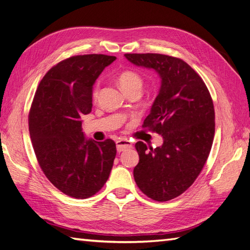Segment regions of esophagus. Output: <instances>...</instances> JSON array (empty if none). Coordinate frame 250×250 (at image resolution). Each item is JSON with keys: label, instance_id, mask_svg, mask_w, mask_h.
Here are the masks:
<instances>
[{"label": "esophagus", "instance_id": "34e87169", "mask_svg": "<svg viewBox=\"0 0 250 250\" xmlns=\"http://www.w3.org/2000/svg\"><path fill=\"white\" fill-rule=\"evenodd\" d=\"M116 148L118 152H123L132 148V143L127 139H119L116 142Z\"/></svg>", "mask_w": 250, "mask_h": 250}]
</instances>
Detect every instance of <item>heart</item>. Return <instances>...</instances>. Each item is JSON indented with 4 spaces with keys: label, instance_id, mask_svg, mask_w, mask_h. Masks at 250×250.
I'll use <instances>...</instances> for the list:
<instances>
[{
    "label": "heart",
    "instance_id": "b5f03b06",
    "mask_svg": "<svg viewBox=\"0 0 250 250\" xmlns=\"http://www.w3.org/2000/svg\"><path fill=\"white\" fill-rule=\"evenodd\" d=\"M118 83L121 89L126 94L127 92L133 91V89H140L143 86V79L137 73L133 70H125L120 73L118 76ZM98 85L94 89V97L96 98L98 96Z\"/></svg>",
    "mask_w": 250,
    "mask_h": 250
}]
</instances>
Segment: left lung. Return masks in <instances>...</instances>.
Returning a JSON list of instances; mask_svg holds the SVG:
<instances>
[{"instance_id":"8db88e82","label":"left lung","mask_w":250,"mask_h":250,"mask_svg":"<svg viewBox=\"0 0 250 250\" xmlns=\"http://www.w3.org/2000/svg\"><path fill=\"white\" fill-rule=\"evenodd\" d=\"M136 66L154 69L161 88L143 127L161 134V146L135 148L139 163L133 174L138 188L157 202L170 201L194 183L214 137V107L195 70L182 59L161 54H125Z\"/></svg>"}]
</instances>
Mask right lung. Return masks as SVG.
Listing matches in <instances>:
<instances>
[{
  "instance_id": "add662e5",
  "label": "right lung",
  "mask_w": 250,
  "mask_h": 250,
  "mask_svg": "<svg viewBox=\"0 0 250 250\" xmlns=\"http://www.w3.org/2000/svg\"><path fill=\"white\" fill-rule=\"evenodd\" d=\"M115 60L96 54L70 57L48 70L35 94L28 125L38 163L68 196L91 197L110 176L116 145L86 138L81 117L92 111L96 79Z\"/></svg>"
}]
</instances>
